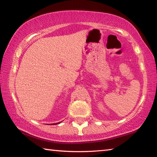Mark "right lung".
Segmentation results:
<instances>
[{
    "mask_svg": "<svg viewBox=\"0 0 157 157\" xmlns=\"http://www.w3.org/2000/svg\"><path fill=\"white\" fill-rule=\"evenodd\" d=\"M59 123H56V124H59Z\"/></svg>",
    "mask_w": 157,
    "mask_h": 157,
    "instance_id": "add662e5",
    "label": "right lung"
}]
</instances>
